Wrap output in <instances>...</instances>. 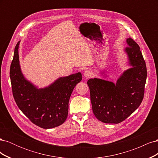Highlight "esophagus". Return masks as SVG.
I'll use <instances>...</instances> for the list:
<instances>
[{"mask_svg":"<svg viewBox=\"0 0 158 158\" xmlns=\"http://www.w3.org/2000/svg\"><path fill=\"white\" fill-rule=\"evenodd\" d=\"M83 75H84V76L85 78H89L91 77V76H92V73H91V72H90L89 70H85V71L84 72V73Z\"/></svg>","mask_w":158,"mask_h":158,"instance_id":"34e87169","label":"esophagus"}]
</instances>
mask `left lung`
I'll return each mask as SVG.
<instances>
[{
  "instance_id": "left-lung-1",
  "label": "left lung",
  "mask_w": 158,
  "mask_h": 158,
  "mask_svg": "<svg viewBox=\"0 0 158 158\" xmlns=\"http://www.w3.org/2000/svg\"><path fill=\"white\" fill-rule=\"evenodd\" d=\"M127 44L128 47L124 51L132 67L124 72L115 84L96 78L87 82L93 113L105 123L117 124L125 120L140 106L144 98L147 77L145 60L135 41L129 37Z\"/></svg>"
}]
</instances>
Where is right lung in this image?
<instances>
[{
	"label": "right lung",
	"mask_w": 158,
	"mask_h": 158,
	"mask_svg": "<svg viewBox=\"0 0 158 158\" xmlns=\"http://www.w3.org/2000/svg\"><path fill=\"white\" fill-rule=\"evenodd\" d=\"M19 45L20 41L14 49L10 69L12 94L18 107L33 124L41 128H52L62 125L68 116L71 94L82 80V74L60 77L49 86L38 88L22 73Z\"/></svg>",
	"instance_id": "obj_1"
}]
</instances>
